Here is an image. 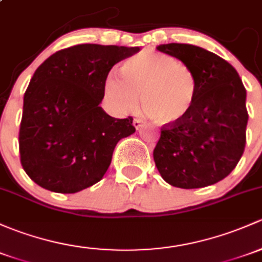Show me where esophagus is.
<instances>
[{
    "label": "esophagus",
    "mask_w": 262,
    "mask_h": 262,
    "mask_svg": "<svg viewBox=\"0 0 262 262\" xmlns=\"http://www.w3.org/2000/svg\"><path fill=\"white\" fill-rule=\"evenodd\" d=\"M133 125H134V128H136V129H139L140 126H142V120H140V119H134L133 120Z\"/></svg>",
    "instance_id": "34e87169"
}]
</instances>
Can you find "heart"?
Instances as JSON below:
<instances>
[{
	"mask_svg": "<svg viewBox=\"0 0 262 262\" xmlns=\"http://www.w3.org/2000/svg\"><path fill=\"white\" fill-rule=\"evenodd\" d=\"M123 79L108 75L105 95L115 112L128 114L138 108L159 125H178L196 105L198 80L191 68L166 54L143 51L122 65Z\"/></svg>",
	"mask_w": 262,
	"mask_h": 262,
	"instance_id": "obj_1",
	"label": "heart"
}]
</instances>
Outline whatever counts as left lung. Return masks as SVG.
Wrapping results in <instances>:
<instances>
[{
  "instance_id": "left-lung-1",
  "label": "left lung",
  "mask_w": 262,
  "mask_h": 262,
  "mask_svg": "<svg viewBox=\"0 0 262 262\" xmlns=\"http://www.w3.org/2000/svg\"><path fill=\"white\" fill-rule=\"evenodd\" d=\"M157 50L181 60L198 80L191 115L163 125L153 158L162 178L178 188H202L227 177L246 144V89L232 65L189 43H166Z\"/></svg>"
}]
</instances>
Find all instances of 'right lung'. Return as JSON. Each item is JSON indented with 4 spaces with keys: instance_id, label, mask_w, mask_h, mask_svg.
Wrapping results in <instances>:
<instances>
[{
    "instance_id": "obj_1",
    "label": "right lung",
    "mask_w": 262,
    "mask_h": 262,
    "mask_svg": "<svg viewBox=\"0 0 262 262\" xmlns=\"http://www.w3.org/2000/svg\"><path fill=\"white\" fill-rule=\"evenodd\" d=\"M136 48L81 43L60 50L35 71L24 96L18 145L22 168L42 188L76 193L98 183L133 118L117 119L99 104L117 62Z\"/></svg>"
}]
</instances>
